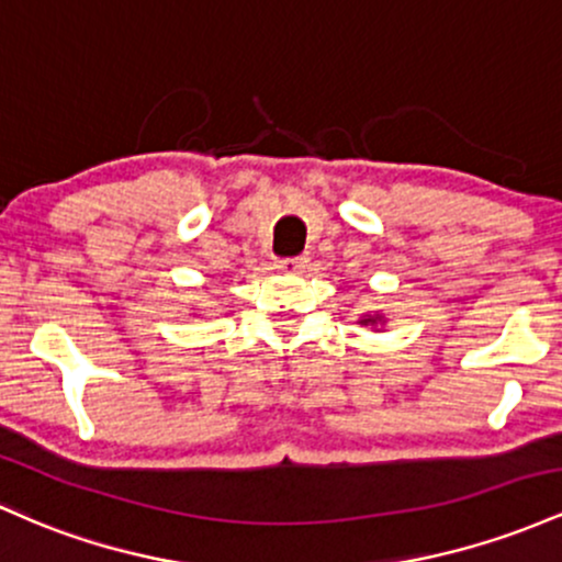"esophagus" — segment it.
<instances>
[{
  "label": "esophagus",
  "mask_w": 562,
  "mask_h": 562,
  "mask_svg": "<svg viewBox=\"0 0 562 562\" xmlns=\"http://www.w3.org/2000/svg\"><path fill=\"white\" fill-rule=\"evenodd\" d=\"M307 257L300 255V257H283V260L279 262V268L283 270V273H300V270L307 268Z\"/></svg>",
  "instance_id": "obj_1"
}]
</instances>
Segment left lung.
Segmentation results:
<instances>
[{
    "mask_svg": "<svg viewBox=\"0 0 562 562\" xmlns=\"http://www.w3.org/2000/svg\"><path fill=\"white\" fill-rule=\"evenodd\" d=\"M382 315L380 313H374V315H363V318H361V324L363 326H376V324H382Z\"/></svg>",
    "mask_w": 562,
    "mask_h": 562,
    "instance_id": "left-lung-1",
    "label": "left lung"
}]
</instances>
